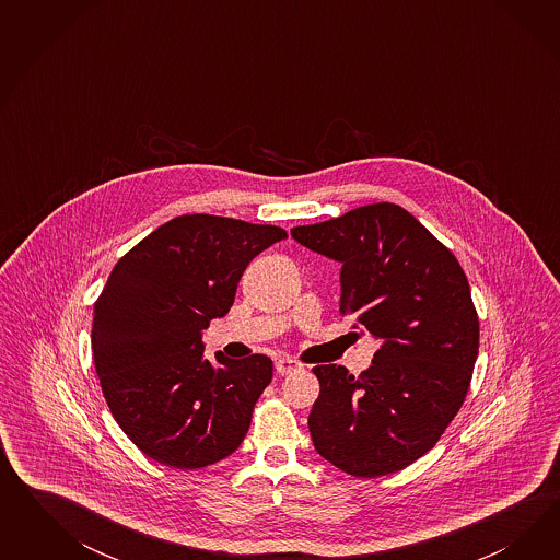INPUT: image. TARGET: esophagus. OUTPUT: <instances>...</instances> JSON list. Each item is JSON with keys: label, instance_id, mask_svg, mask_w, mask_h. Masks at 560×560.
<instances>
[{"label": "esophagus", "instance_id": "1", "mask_svg": "<svg viewBox=\"0 0 560 560\" xmlns=\"http://www.w3.org/2000/svg\"><path fill=\"white\" fill-rule=\"evenodd\" d=\"M304 365L295 359V357H279L277 361H275V370L279 375H289V373L298 372V370H302Z\"/></svg>", "mask_w": 560, "mask_h": 560}]
</instances>
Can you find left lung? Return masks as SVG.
I'll return each instance as SVG.
<instances>
[{
  "instance_id": "8db88e82",
  "label": "left lung",
  "mask_w": 560,
  "mask_h": 560,
  "mask_svg": "<svg viewBox=\"0 0 560 560\" xmlns=\"http://www.w3.org/2000/svg\"><path fill=\"white\" fill-rule=\"evenodd\" d=\"M342 262L340 316L380 342L359 375L318 365L307 417L316 452L347 475H392L424 456L454 421L472 382L478 314L458 258L407 209L357 207L291 230Z\"/></svg>"
}]
</instances>
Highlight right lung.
Instances as JSON below:
<instances>
[{"label":"right lung","mask_w":560,"mask_h":560,"mask_svg":"<svg viewBox=\"0 0 560 560\" xmlns=\"http://www.w3.org/2000/svg\"><path fill=\"white\" fill-rule=\"evenodd\" d=\"M283 237L277 225L180 215L108 275L94 302V365L115 421L145 456L197 470L246 438L272 361L223 353L209 361L201 330L230 312L248 262Z\"/></svg>","instance_id":"right-lung-1"}]
</instances>
